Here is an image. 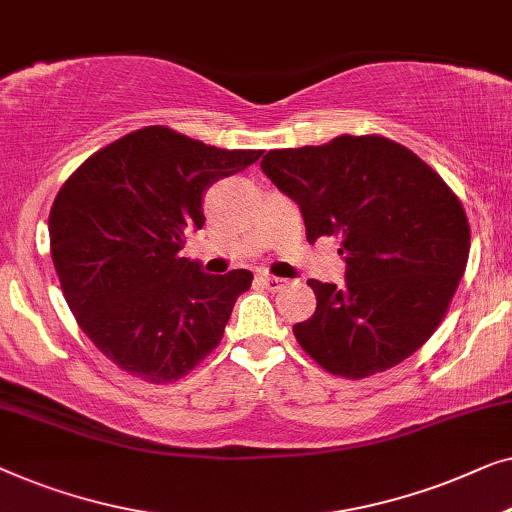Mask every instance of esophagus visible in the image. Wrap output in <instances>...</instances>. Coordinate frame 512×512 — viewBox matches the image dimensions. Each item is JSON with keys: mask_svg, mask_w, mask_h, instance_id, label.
I'll return each mask as SVG.
<instances>
[{"mask_svg": "<svg viewBox=\"0 0 512 512\" xmlns=\"http://www.w3.org/2000/svg\"><path fill=\"white\" fill-rule=\"evenodd\" d=\"M259 283H262L264 287H269L271 292H276V290H280V287L287 283V280L285 278H278V276H269V273H262V276H259Z\"/></svg>", "mask_w": 512, "mask_h": 512, "instance_id": "esophagus-1", "label": "esophagus"}]
</instances>
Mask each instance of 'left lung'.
<instances>
[{"label":"left lung","mask_w":512,"mask_h":512,"mask_svg":"<svg viewBox=\"0 0 512 512\" xmlns=\"http://www.w3.org/2000/svg\"><path fill=\"white\" fill-rule=\"evenodd\" d=\"M264 176L304 215L306 236L341 241L345 285L308 280L318 306L294 336L334 376L366 378L420 350L469 259V222L443 178L383 136L269 150Z\"/></svg>","instance_id":"1"}]
</instances>
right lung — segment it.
I'll use <instances>...</instances> for the list:
<instances>
[{
    "label": "right lung",
    "mask_w": 512,
    "mask_h": 512,
    "mask_svg": "<svg viewBox=\"0 0 512 512\" xmlns=\"http://www.w3.org/2000/svg\"><path fill=\"white\" fill-rule=\"evenodd\" d=\"M259 157L146 127L88 157L57 192L48 234L64 299L122 371L171 383L220 343L253 273L211 276L181 250L204 227L208 187Z\"/></svg>",
    "instance_id": "obj_1"
}]
</instances>
